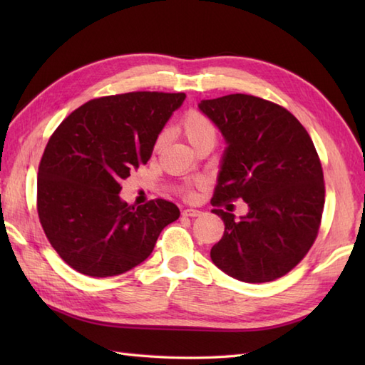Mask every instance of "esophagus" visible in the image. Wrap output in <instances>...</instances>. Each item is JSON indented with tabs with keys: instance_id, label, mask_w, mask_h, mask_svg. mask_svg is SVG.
<instances>
[{
	"instance_id": "esophagus-1",
	"label": "esophagus",
	"mask_w": 365,
	"mask_h": 365,
	"mask_svg": "<svg viewBox=\"0 0 365 365\" xmlns=\"http://www.w3.org/2000/svg\"><path fill=\"white\" fill-rule=\"evenodd\" d=\"M200 213H202V212L196 210V208H185V210H183L185 216H199Z\"/></svg>"
}]
</instances>
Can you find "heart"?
I'll return each mask as SVG.
<instances>
[{
  "mask_svg": "<svg viewBox=\"0 0 365 365\" xmlns=\"http://www.w3.org/2000/svg\"><path fill=\"white\" fill-rule=\"evenodd\" d=\"M180 128L185 138L188 139V143L195 147H199L200 144L205 143H213L216 139V128L213 125V122L207 118L205 114L199 113V111H188L183 115V119L180 122ZM166 133L160 135L157 147H161L166 143Z\"/></svg>",
  "mask_w": 365,
  "mask_h": 365,
  "instance_id": "heart-1",
  "label": "heart"
}]
</instances>
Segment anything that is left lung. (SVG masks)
I'll use <instances>...</instances> for the list:
<instances>
[{"label": "left lung", "instance_id": "8db88e82", "mask_svg": "<svg viewBox=\"0 0 365 365\" xmlns=\"http://www.w3.org/2000/svg\"><path fill=\"white\" fill-rule=\"evenodd\" d=\"M199 110L226 141L212 204L243 199L250 208L240 218L213 208L224 235L212 262L242 282L274 281L298 265L319 234L324 183L312 139L285 108L254 96L202 100Z\"/></svg>", "mask_w": 365, "mask_h": 365}]
</instances>
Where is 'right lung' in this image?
Masks as SVG:
<instances>
[{
	"mask_svg": "<svg viewBox=\"0 0 365 365\" xmlns=\"http://www.w3.org/2000/svg\"><path fill=\"white\" fill-rule=\"evenodd\" d=\"M185 94L128 92L91 100L56 128L37 175V213L61 259L92 277L118 276L152 254L180 210L168 200L133 205L120 182L149 161Z\"/></svg>",
	"mask_w": 365,
	"mask_h": 365,
	"instance_id": "obj_1",
	"label": "right lung"
}]
</instances>
